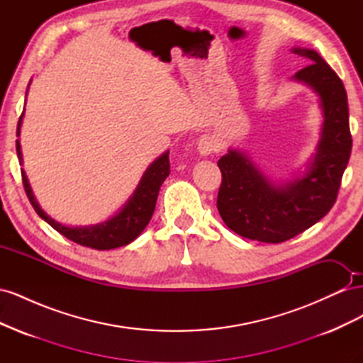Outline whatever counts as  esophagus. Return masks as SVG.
<instances>
[{
  "mask_svg": "<svg viewBox=\"0 0 363 363\" xmlns=\"http://www.w3.org/2000/svg\"><path fill=\"white\" fill-rule=\"evenodd\" d=\"M199 151L201 156H211L213 152L219 151V145L212 136H203L199 140Z\"/></svg>",
  "mask_w": 363,
  "mask_h": 363,
  "instance_id": "esophagus-1",
  "label": "esophagus"
}]
</instances>
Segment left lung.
I'll list each match as a JSON object with an SVG mask.
<instances>
[{
	"label": "left lung",
	"instance_id": "1",
	"mask_svg": "<svg viewBox=\"0 0 363 363\" xmlns=\"http://www.w3.org/2000/svg\"><path fill=\"white\" fill-rule=\"evenodd\" d=\"M307 67L295 80L313 87L324 111L323 138L309 172L286 186H274L239 151L218 160L223 182L216 207L235 233L260 242H284L325 216L336 203L351 155L347 92L342 80L313 50L294 48Z\"/></svg>",
	"mask_w": 363,
	"mask_h": 363
}]
</instances>
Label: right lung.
<instances>
[{
  "instance_id": "add662e5",
  "label": "right lung",
  "mask_w": 363,
  "mask_h": 363,
  "mask_svg": "<svg viewBox=\"0 0 363 363\" xmlns=\"http://www.w3.org/2000/svg\"><path fill=\"white\" fill-rule=\"evenodd\" d=\"M23 115L19 116L18 121V136ZM16 152L19 162L23 163L19 140H16ZM21 175H23L24 189L33 208H35L36 213L42 219H45L54 230H57L60 235L68 238L69 240H74V242L79 245L89 247L94 250H112L116 247L127 245L131 240H135L150 223L152 212H155L160 186L164 182V179L169 175V151L164 152V155L160 156L155 163L150 164V168L145 171L138 189L135 191L133 196L128 200V203L123 207V211L112 219H108L107 223L98 224L94 227H67L57 221H54V219L43 212L36 203L35 196L31 194L26 172L21 171Z\"/></svg>"
}]
</instances>
